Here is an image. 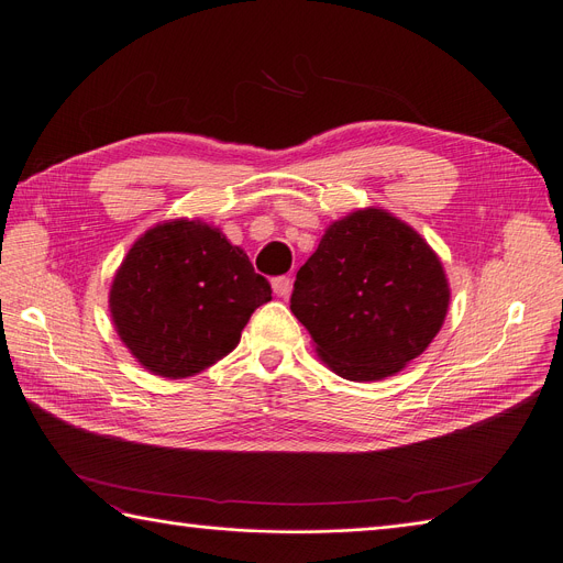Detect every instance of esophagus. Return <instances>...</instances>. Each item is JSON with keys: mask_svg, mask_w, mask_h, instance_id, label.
<instances>
[{"mask_svg": "<svg viewBox=\"0 0 563 563\" xmlns=\"http://www.w3.org/2000/svg\"><path fill=\"white\" fill-rule=\"evenodd\" d=\"M271 287H274L276 297H287L289 292H292V280H289L287 276H278L271 280Z\"/></svg>", "mask_w": 563, "mask_h": 563, "instance_id": "obj_1", "label": "esophagus"}]
</instances>
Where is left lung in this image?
<instances>
[{
  "label": "left lung",
  "instance_id": "8db88e82",
  "mask_svg": "<svg viewBox=\"0 0 563 563\" xmlns=\"http://www.w3.org/2000/svg\"><path fill=\"white\" fill-rule=\"evenodd\" d=\"M450 303L443 264L383 208L329 224L297 271L289 308L322 362L345 380H383L420 357Z\"/></svg>",
  "mask_w": 563,
  "mask_h": 563
}]
</instances>
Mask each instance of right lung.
<instances>
[{
    "mask_svg": "<svg viewBox=\"0 0 563 563\" xmlns=\"http://www.w3.org/2000/svg\"><path fill=\"white\" fill-rule=\"evenodd\" d=\"M271 285L201 220L148 229L122 260L109 306L120 341L155 376L180 380L232 352Z\"/></svg>",
    "mask_w": 563,
    "mask_h": 563,
    "instance_id": "obj_1",
    "label": "right lung"
}]
</instances>
